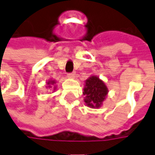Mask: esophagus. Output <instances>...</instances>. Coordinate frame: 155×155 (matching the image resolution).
<instances>
[{
    "label": "esophagus",
    "instance_id": "34e87169",
    "mask_svg": "<svg viewBox=\"0 0 155 155\" xmlns=\"http://www.w3.org/2000/svg\"><path fill=\"white\" fill-rule=\"evenodd\" d=\"M75 72H71V73H69V74L67 75V77H68L69 78H75Z\"/></svg>",
    "mask_w": 155,
    "mask_h": 155
}]
</instances>
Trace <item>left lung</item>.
Here are the masks:
<instances>
[{"label": "left lung", "instance_id": "left-lung-1", "mask_svg": "<svg viewBox=\"0 0 155 155\" xmlns=\"http://www.w3.org/2000/svg\"><path fill=\"white\" fill-rule=\"evenodd\" d=\"M108 88L104 81L100 79L97 76H90L85 81L83 92V94L85 96L84 102L90 108H100L108 94Z\"/></svg>", "mask_w": 155, "mask_h": 155}]
</instances>
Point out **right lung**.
<instances>
[{"mask_svg": "<svg viewBox=\"0 0 155 155\" xmlns=\"http://www.w3.org/2000/svg\"><path fill=\"white\" fill-rule=\"evenodd\" d=\"M46 84H47V86H46L47 88H51V90H52V91H54V92L55 91V89H56V86L55 85V84H56L55 80H53V79L49 80Z\"/></svg>", "mask_w": 155, "mask_h": 155, "instance_id": "obj_1", "label": "right lung"}]
</instances>
